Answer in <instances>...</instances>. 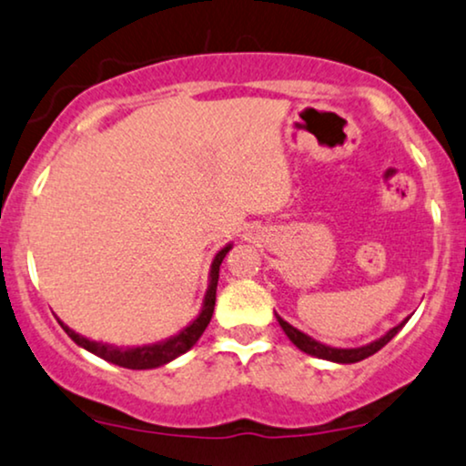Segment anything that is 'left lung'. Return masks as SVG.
<instances>
[{"label": "left lung", "mask_w": 466, "mask_h": 466, "mask_svg": "<svg viewBox=\"0 0 466 466\" xmlns=\"http://www.w3.org/2000/svg\"><path fill=\"white\" fill-rule=\"evenodd\" d=\"M276 319H278V323H280V328L285 329V334L289 336V340H291L295 347L299 349V351H304V353L312 355V358H319V360L336 361V364H355V361H361V360L370 358V355L380 351V349H383L385 344H388L391 338H394L398 331L404 328V323L409 321V317H407L402 323H398L396 328H391L388 334H383L380 338H377V340L364 344V347L338 349V347H329V344H323V342L314 340V338L304 334V331H299L298 328H293L291 323H287L285 319L280 317V314H276Z\"/></svg>", "instance_id": "1"}]
</instances>
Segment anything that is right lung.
Instances as JSON below:
<instances>
[{
	"label": "right lung",
	"mask_w": 466,
	"mask_h": 466,
	"mask_svg": "<svg viewBox=\"0 0 466 466\" xmlns=\"http://www.w3.org/2000/svg\"><path fill=\"white\" fill-rule=\"evenodd\" d=\"M233 244H227L225 248H220L216 252L214 261H211L209 268V278H208V291H205L203 298V306L201 312L197 314L195 321H190L184 329L177 331V334L167 338V340L160 342H152V344H141V347H115V344L108 342H98V340H89V338L76 334L75 329H70L64 321H59L62 329L68 334L72 340H75L78 347H83L86 351L98 355L100 360L111 361L115 366L122 368H130V370H149V368H158L165 366L168 361L177 360L179 355H184L186 351H190L195 347L198 338L208 328L211 321V314H214V306H216V287H218V276H220V263L225 261L227 252L231 250Z\"/></svg>",
	"instance_id": "right-lung-1"
}]
</instances>
